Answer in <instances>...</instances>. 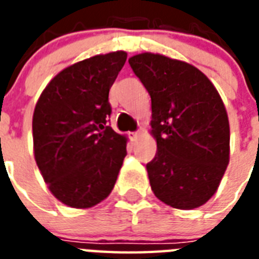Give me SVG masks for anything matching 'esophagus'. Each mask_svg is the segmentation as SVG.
Returning a JSON list of instances; mask_svg holds the SVG:
<instances>
[{
  "mask_svg": "<svg viewBox=\"0 0 259 259\" xmlns=\"http://www.w3.org/2000/svg\"><path fill=\"white\" fill-rule=\"evenodd\" d=\"M141 136V132H134V133H130V138H132V141H137L138 138Z\"/></svg>",
  "mask_w": 259,
  "mask_h": 259,
  "instance_id": "obj_1",
  "label": "esophagus"
}]
</instances>
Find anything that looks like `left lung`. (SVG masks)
Masks as SVG:
<instances>
[{
	"mask_svg": "<svg viewBox=\"0 0 259 259\" xmlns=\"http://www.w3.org/2000/svg\"><path fill=\"white\" fill-rule=\"evenodd\" d=\"M129 64L152 99L157 152L146 164L152 191L173 208L211 199L230 161V125L221 95L196 67L164 55H136Z\"/></svg>",
	"mask_w": 259,
	"mask_h": 259,
	"instance_id": "obj_1",
	"label": "left lung"
}]
</instances>
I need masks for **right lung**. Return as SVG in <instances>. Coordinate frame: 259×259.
Listing matches in <instances>:
<instances>
[{"label":"right lung","mask_w":259,"mask_h":259,"mask_svg":"<svg viewBox=\"0 0 259 259\" xmlns=\"http://www.w3.org/2000/svg\"><path fill=\"white\" fill-rule=\"evenodd\" d=\"M126 58L117 51L67 67L34 107V160L52 195L72 208L109 196L126 156L127 138L107 125L110 87Z\"/></svg>","instance_id":"right-lung-1"}]
</instances>
